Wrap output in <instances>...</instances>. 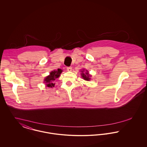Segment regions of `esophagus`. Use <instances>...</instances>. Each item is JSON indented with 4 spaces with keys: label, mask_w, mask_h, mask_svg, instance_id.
Masks as SVG:
<instances>
[{
    "label": "esophagus",
    "mask_w": 147,
    "mask_h": 147,
    "mask_svg": "<svg viewBox=\"0 0 147 147\" xmlns=\"http://www.w3.org/2000/svg\"><path fill=\"white\" fill-rule=\"evenodd\" d=\"M67 70L68 71H71V70H72V68H71V67H67Z\"/></svg>",
    "instance_id": "1"
}]
</instances>
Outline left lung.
<instances>
[{
    "label": "left lung",
    "instance_id": "left-lung-1",
    "mask_svg": "<svg viewBox=\"0 0 147 147\" xmlns=\"http://www.w3.org/2000/svg\"><path fill=\"white\" fill-rule=\"evenodd\" d=\"M82 77H83V78L84 79V80H90V78H89L90 76H89L88 72L86 71V73H83L84 71H82Z\"/></svg>",
    "mask_w": 147,
    "mask_h": 147
}]
</instances>
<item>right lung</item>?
<instances>
[{"instance_id": "1", "label": "right lung", "mask_w": 147, "mask_h": 147, "mask_svg": "<svg viewBox=\"0 0 147 147\" xmlns=\"http://www.w3.org/2000/svg\"><path fill=\"white\" fill-rule=\"evenodd\" d=\"M62 70L61 69H58L57 70H54L50 73L49 76L46 77L45 79V83H46V85L48 87L52 88L54 87L55 83H53V81L56 80V78H58L60 76Z\"/></svg>"}]
</instances>
